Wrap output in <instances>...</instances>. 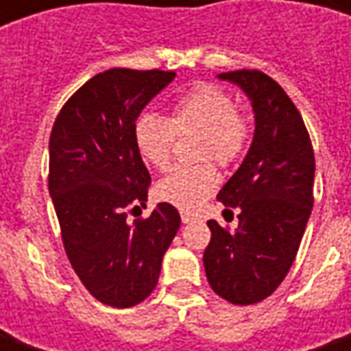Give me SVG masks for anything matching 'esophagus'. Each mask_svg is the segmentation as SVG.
Instances as JSON below:
<instances>
[{
  "mask_svg": "<svg viewBox=\"0 0 351 351\" xmlns=\"http://www.w3.org/2000/svg\"><path fill=\"white\" fill-rule=\"evenodd\" d=\"M180 215H182L183 223H191V221H195V219H197V215H193V213H189V210H182Z\"/></svg>",
  "mask_w": 351,
  "mask_h": 351,
  "instance_id": "1",
  "label": "esophagus"
}]
</instances>
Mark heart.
Wrapping results in <instances>:
<instances>
[{
    "label": "heart",
    "mask_w": 351,
    "mask_h": 351,
    "mask_svg": "<svg viewBox=\"0 0 351 351\" xmlns=\"http://www.w3.org/2000/svg\"><path fill=\"white\" fill-rule=\"evenodd\" d=\"M201 132L197 158H213L221 166L234 164L246 152L252 134L248 117L234 107L228 91L215 84H197L171 107V117L144 113L134 125L141 156L156 169H166L178 134ZM219 187V173L210 162L178 166L156 185V197L183 210L197 209Z\"/></svg>",
    "instance_id": "heart-1"
}]
</instances>
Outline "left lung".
I'll use <instances>...</instances> for the list:
<instances>
[{
    "mask_svg": "<svg viewBox=\"0 0 351 351\" xmlns=\"http://www.w3.org/2000/svg\"><path fill=\"white\" fill-rule=\"evenodd\" d=\"M254 109V141L217 199L240 210L238 228L209 221L203 254L213 291L232 304H254L281 285L313 210L315 152L303 117L283 88L260 70L219 74Z\"/></svg>",
    "mask_w": 351,
    "mask_h": 351,
    "instance_id": "1",
    "label": "left lung"
}]
</instances>
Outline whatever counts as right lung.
I'll return each instance as SVG.
<instances>
[{
    "label": "right lung",
    "instance_id": "obj_1",
    "mask_svg": "<svg viewBox=\"0 0 351 351\" xmlns=\"http://www.w3.org/2000/svg\"><path fill=\"white\" fill-rule=\"evenodd\" d=\"M173 77L128 68L93 75L66 101L50 132L48 191L64 250L86 289L115 308L142 303L156 289L162 258L182 224L169 203H158L148 219H127L150 185L134 125Z\"/></svg>",
    "mask_w": 351,
    "mask_h": 351
}]
</instances>
